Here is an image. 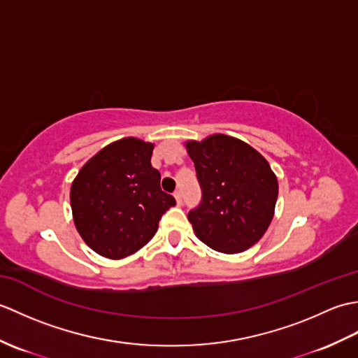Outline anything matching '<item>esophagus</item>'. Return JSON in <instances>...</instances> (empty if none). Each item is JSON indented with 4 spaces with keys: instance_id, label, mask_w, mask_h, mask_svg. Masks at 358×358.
Masks as SVG:
<instances>
[{
    "instance_id": "obj_1",
    "label": "esophagus",
    "mask_w": 358,
    "mask_h": 358,
    "mask_svg": "<svg viewBox=\"0 0 358 358\" xmlns=\"http://www.w3.org/2000/svg\"><path fill=\"white\" fill-rule=\"evenodd\" d=\"M173 196H175V200H177L178 204L183 203V199H181V192H180V191H175V192H173Z\"/></svg>"
}]
</instances>
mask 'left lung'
<instances>
[{
	"instance_id": "obj_1",
	"label": "left lung",
	"mask_w": 358,
	"mask_h": 358,
	"mask_svg": "<svg viewBox=\"0 0 358 358\" xmlns=\"http://www.w3.org/2000/svg\"><path fill=\"white\" fill-rule=\"evenodd\" d=\"M201 203L187 214L195 235L223 254H238L260 240L273 218L278 181L266 158L248 143L215 134L187 141Z\"/></svg>"
}]
</instances>
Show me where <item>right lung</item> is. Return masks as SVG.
Returning <instances> with one entry per match:
<instances>
[{"instance_id":"1","label":"right lung","mask_w":358,"mask_h":358,"mask_svg":"<svg viewBox=\"0 0 358 358\" xmlns=\"http://www.w3.org/2000/svg\"><path fill=\"white\" fill-rule=\"evenodd\" d=\"M154 144L134 136L113 141L81 167L71 187L73 223L86 245L120 260L150 241L175 199L150 164Z\"/></svg>"}]
</instances>
